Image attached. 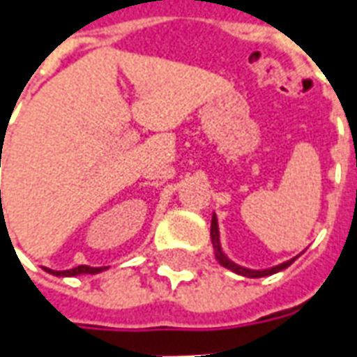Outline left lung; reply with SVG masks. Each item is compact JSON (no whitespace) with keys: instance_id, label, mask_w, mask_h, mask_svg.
<instances>
[{"instance_id":"8db88e82","label":"left lung","mask_w":357,"mask_h":357,"mask_svg":"<svg viewBox=\"0 0 357 357\" xmlns=\"http://www.w3.org/2000/svg\"><path fill=\"white\" fill-rule=\"evenodd\" d=\"M210 239H212V247H214V255H216V260L224 268L231 269L233 273H239L243 277H250V279H256V277H268V275H273L277 271H281V269L289 268L296 258H292V260H287L283 264H277L273 268H268V269H250V268H245V266H239V264H235L233 260H229L225 252L222 250V245H220V227H218V218L216 214H212V224H210Z\"/></svg>"}]
</instances>
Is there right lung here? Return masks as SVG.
<instances>
[{"instance_id": "obj_1", "label": "right lung", "mask_w": 357, "mask_h": 357, "mask_svg": "<svg viewBox=\"0 0 357 357\" xmlns=\"http://www.w3.org/2000/svg\"><path fill=\"white\" fill-rule=\"evenodd\" d=\"M1 193V191H0ZM107 268H91V266H78V268H73V269H65V271H55V269H50L45 268L47 273L51 275H57V277H74V275H82V273H89V275H95V273H101L105 271Z\"/></svg>"}]
</instances>
